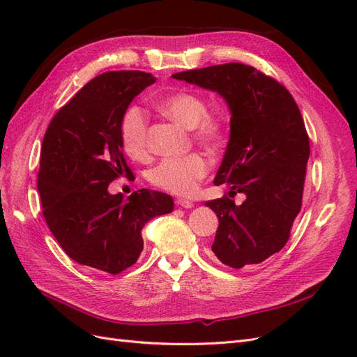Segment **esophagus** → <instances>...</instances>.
Listing matches in <instances>:
<instances>
[{"label": "esophagus", "mask_w": 357, "mask_h": 357, "mask_svg": "<svg viewBox=\"0 0 357 357\" xmlns=\"http://www.w3.org/2000/svg\"><path fill=\"white\" fill-rule=\"evenodd\" d=\"M176 205H177V207H181V208H192L193 202L189 201V199H185V198H177Z\"/></svg>", "instance_id": "obj_1"}]
</instances>
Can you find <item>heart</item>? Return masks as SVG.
Instances as JSON below:
<instances>
[{"instance_id":"heart-1","label":"heart","mask_w":357,"mask_h":357,"mask_svg":"<svg viewBox=\"0 0 357 357\" xmlns=\"http://www.w3.org/2000/svg\"><path fill=\"white\" fill-rule=\"evenodd\" d=\"M162 114L190 128L193 142L204 149L218 150L228 134V121L222 110H207L201 95L180 91L164 96L158 102ZM147 113L139 105H129L119 122V138L123 152L134 160H143L149 155ZM208 160L193 152L180 158H165L149 172V180L156 188L176 195H190L199 180L208 172Z\"/></svg>"}]
</instances>
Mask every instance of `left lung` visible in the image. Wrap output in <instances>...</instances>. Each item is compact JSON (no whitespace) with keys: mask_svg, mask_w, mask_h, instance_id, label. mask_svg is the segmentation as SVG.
Segmentation results:
<instances>
[{"mask_svg":"<svg viewBox=\"0 0 357 357\" xmlns=\"http://www.w3.org/2000/svg\"><path fill=\"white\" fill-rule=\"evenodd\" d=\"M220 93L231 109V138L214 185L244 193L205 202L219 219L211 256L240 269L286 245L302 207L310 158L304 119L284 86L238 62L172 74Z\"/></svg>","mask_w":357,"mask_h":357,"instance_id":"1","label":"left lung"}]
</instances>
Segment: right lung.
Returning a JSON list of instances; mask_svg holds the SVG:
<instances>
[{"instance_id": "obj_1", "label": "right lung", "mask_w": 357, "mask_h": 357, "mask_svg": "<svg viewBox=\"0 0 357 357\" xmlns=\"http://www.w3.org/2000/svg\"><path fill=\"white\" fill-rule=\"evenodd\" d=\"M155 82L137 70L96 75L53 116L43 138L37 188L49 229L73 261L109 274L134 265L143 250V226L174 208L160 192L142 189L125 201L107 190L113 180L134 176L119 122Z\"/></svg>"}]
</instances>
